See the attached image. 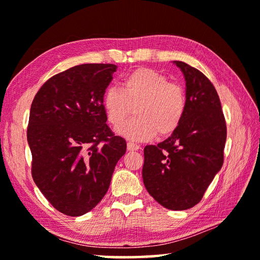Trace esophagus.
Wrapping results in <instances>:
<instances>
[{"mask_svg":"<svg viewBox=\"0 0 260 260\" xmlns=\"http://www.w3.org/2000/svg\"><path fill=\"white\" fill-rule=\"evenodd\" d=\"M140 148H141V146L135 144V143H132V142L127 143V150L128 151H139Z\"/></svg>","mask_w":260,"mask_h":260,"instance_id":"1","label":"esophagus"}]
</instances>
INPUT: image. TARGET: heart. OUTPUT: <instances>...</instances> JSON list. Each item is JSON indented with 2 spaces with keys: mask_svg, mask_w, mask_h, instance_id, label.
Returning a JSON list of instances; mask_svg holds the SVG:
<instances>
[{
  "mask_svg": "<svg viewBox=\"0 0 260 260\" xmlns=\"http://www.w3.org/2000/svg\"><path fill=\"white\" fill-rule=\"evenodd\" d=\"M103 106L114 128L122 126L133 112L137 117L118 133L129 140L147 141L158 133L167 136L178 128L184 117L186 95L164 75L148 68H140L125 76L119 89L110 88L104 95Z\"/></svg>",
  "mask_w": 260,
  "mask_h": 260,
  "instance_id": "obj_1",
  "label": "heart"
}]
</instances>
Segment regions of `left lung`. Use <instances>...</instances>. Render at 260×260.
Listing matches in <instances>:
<instances>
[{
  "label": "left lung",
  "instance_id": "left-lung-1",
  "mask_svg": "<svg viewBox=\"0 0 260 260\" xmlns=\"http://www.w3.org/2000/svg\"><path fill=\"white\" fill-rule=\"evenodd\" d=\"M185 79L186 109L169 139L144 148L143 182L147 192L170 210L201 201L223 164L227 126L217 90L201 71L173 61Z\"/></svg>",
  "mask_w": 260,
  "mask_h": 260
}]
</instances>
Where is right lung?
I'll use <instances>...</instances> for the list:
<instances>
[{"instance_id":"obj_1","label":"right lung","mask_w":260,"mask_h":260,"mask_svg":"<svg viewBox=\"0 0 260 260\" xmlns=\"http://www.w3.org/2000/svg\"><path fill=\"white\" fill-rule=\"evenodd\" d=\"M116 69L112 63L75 66L46 81L31 105L26 136L33 181L53 208L70 217L102 201L126 152L103 106Z\"/></svg>"}]
</instances>
